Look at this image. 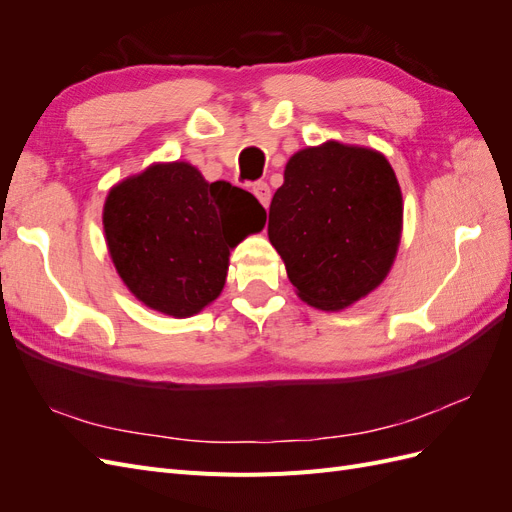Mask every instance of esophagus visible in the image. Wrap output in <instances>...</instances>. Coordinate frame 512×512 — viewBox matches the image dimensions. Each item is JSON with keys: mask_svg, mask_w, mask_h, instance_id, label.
I'll return each mask as SVG.
<instances>
[{"mask_svg": "<svg viewBox=\"0 0 512 512\" xmlns=\"http://www.w3.org/2000/svg\"><path fill=\"white\" fill-rule=\"evenodd\" d=\"M252 192L260 200V205L267 209L269 203H271V188H269V185L265 181H258V183L252 185Z\"/></svg>", "mask_w": 512, "mask_h": 512, "instance_id": "34e87169", "label": "esophagus"}]
</instances>
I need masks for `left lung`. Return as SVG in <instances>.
Returning a JSON list of instances; mask_svg holds the SVG:
<instances>
[{
  "label": "left lung",
  "mask_w": 512,
  "mask_h": 512,
  "mask_svg": "<svg viewBox=\"0 0 512 512\" xmlns=\"http://www.w3.org/2000/svg\"><path fill=\"white\" fill-rule=\"evenodd\" d=\"M404 200L382 153L329 141L288 160L269 239L299 297L337 312L382 284L397 254Z\"/></svg>",
  "instance_id": "left-lung-1"
}]
</instances>
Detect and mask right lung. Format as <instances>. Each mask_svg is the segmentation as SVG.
Here are the masks:
<instances>
[{
	"label": "right lung",
	"instance_id": "obj_1",
	"mask_svg": "<svg viewBox=\"0 0 512 512\" xmlns=\"http://www.w3.org/2000/svg\"><path fill=\"white\" fill-rule=\"evenodd\" d=\"M258 200L188 162L153 164L108 192L104 235L119 277L156 312L188 318L220 297L228 256L265 226Z\"/></svg>",
	"mask_w": 512,
	"mask_h": 512
}]
</instances>
